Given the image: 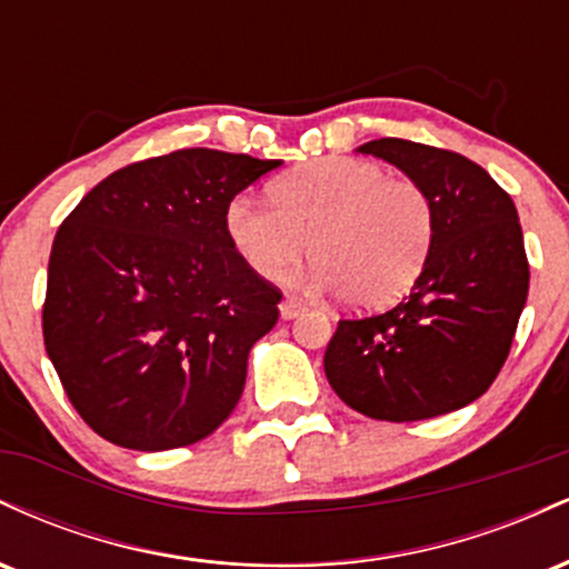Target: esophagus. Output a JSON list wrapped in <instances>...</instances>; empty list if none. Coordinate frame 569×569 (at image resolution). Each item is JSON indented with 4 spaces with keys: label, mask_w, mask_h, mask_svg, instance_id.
Returning <instances> with one entry per match:
<instances>
[{
    "label": "esophagus",
    "mask_w": 569,
    "mask_h": 569,
    "mask_svg": "<svg viewBox=\"0 0 569 569\" xmlns=\"http://www.w3.org/2000/svg\"><path fill=\"white\" fill-rule=\"evenodd\" d=\"M302 312H305V302L299 297H286L283 302H280V316H283L286 321L302 316Z\"/></svg>",
    "instance_id": "esophagus-1"
}]
</instances>
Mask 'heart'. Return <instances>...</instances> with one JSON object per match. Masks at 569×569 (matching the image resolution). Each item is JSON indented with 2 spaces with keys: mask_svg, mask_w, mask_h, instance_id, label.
<instances>
[{
  "mask_svg": "<svg viewBox=\"0 0 569 569\" xmlns=\"http://www.w3.org/2000/svg\"><path fill=\"white\" fill-rule=\"evenodd\" d=\"M224 230L259 278L276 280L305 257L312 283L356 307L407 293L426 270L436 217L417 181L356 158H323L280 176L272 200L240 192L227 202Z\"/></svg>",
  "mask_w": 569,
  "mask_h": 569,
  "instance_id": "b5f03b06",
  "label": "heart"
}]
</instances>
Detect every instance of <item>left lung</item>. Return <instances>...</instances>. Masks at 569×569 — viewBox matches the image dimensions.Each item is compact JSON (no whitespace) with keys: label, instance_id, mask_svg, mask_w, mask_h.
Listing matches in <instances>:
<instances>
[{"label":"left lung","instance_id":"1","mask_svg":"<svg viewBox=\"0 0 569 569\" xmlns=\"http://www.w3.org/2000/svg\"><path fill=\"white\" fill-rule=\"evenodd\" d=\"M358 152L426 189L436 232L409 297L380 316L339 321L323 356L329 385L371 420L415 422L468 407L506 363L530 289L511 194L449 149L377 139Z\"/></svg>","mask_w":569,"mask_h":569}]
</instances>
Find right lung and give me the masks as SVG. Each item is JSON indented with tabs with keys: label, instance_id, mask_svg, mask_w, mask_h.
I'll list each match as a JSON object with an SVG mask.
<instances>
[{
	"label": "right lung",
	"instance_id": "obj_1",
	"mask_svg": "<svg viewBox=\"0 0 569 569\" xmlns=\"http://www.w3.org/2000/svg\"><path fill=\"white\" fill-rule=\"evenodd\" d=\"M278 166L179 149L107 176L58 227L44 350L101 439L162 452L232 415L280 291L238 257L224 208Z\"/></svg>",
	"mask_w": 569,
	"mask_h": 569
}]
</instances>
